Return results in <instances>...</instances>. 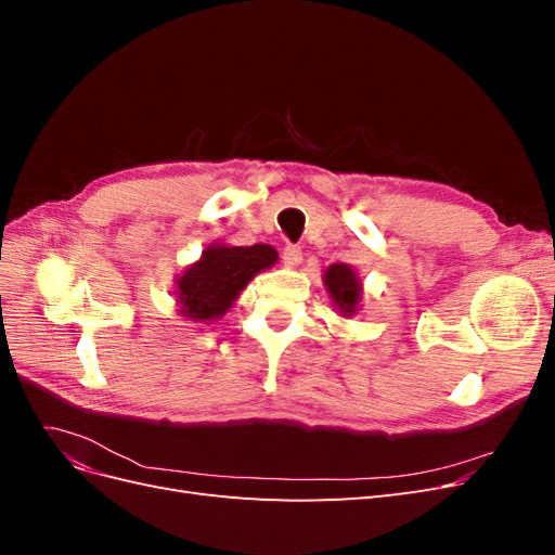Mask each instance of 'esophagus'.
Wrapping results in <instances>:
<instances>
[{
	"label": "esophagus",
	"mask_w": 555,
	"mask_h": 555,
	"mask_svg": "<svg viewBox=\"0 0 555 555\" xmlns=\"http://www.w3.org/2000/svg\"><path fill=\"white\" fill-rule=\"evenodd\" d=\"M300 259H304V251H300L298 245H284L282 249V261L287 266H298Z\"/></svg>",
	"instance_id": "34e87169"
}]
</instances>
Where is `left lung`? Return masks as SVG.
I'll return each instance as SVG.
<instances>
[{
  "label": "left lung",
  "mask_w": 555,
  "mask_h": 555,
  "mask_svg": "<svg viewBox=\"0 0 555 555\" xmlns=\"http://www.w3.org/2000/svg\"><path fill=\"white\" fill-rule=\"evenodd\" d=\"M326 289L333 296L335 304L345 312V314H354L357 304H359V292H361V282L357 280V273L351 271L345 263H333L326 271Z\"/></svg>",
  "instance_id": "obj_1"
}]
</instances>
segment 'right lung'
<instances>
[{
  "instance_id": "right-lung-1",
  "label": "right lung",
  "mask_w": 555,
  "mask_h": 555,
  "mask_svg": "<svg viewBox=\"0 0 555 555\" xmlns=\"http://www.w3.org/2000/svg\"><path fill=\"white\" fill-rule=\"evenodd\" d=\"M275 261L278 251L271 245L208 247L204 257L178 280L176 298L182 317H190L194 322L222 317L245 289V284Z\"/></svg>"
}]
</instances>
